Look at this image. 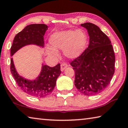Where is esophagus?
Segmentation results:
<instances>
[{
	"label": "esophagus",
	"mask_w": 128,
	"mask_h": 128,
	"mask_svg": "<svg viewBox=\"0 0 128 128\" xmlns=\"http://www.w3.org/2000/svg\"><path fill=\"white\" fill-rule=\"evenodd\" d=\"M67 66H68V64H67L66 62H62V63L61 64L60 69H61V70L62 72V71H64V69H66V68Z\"/></svg>",
	"instance_id": "1"
}]
</instances>
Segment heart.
Instances as JSON below:
<instances>
[{"label":"heart","mask_w":128,"mask_h":128,"mask_svg":"<svg viewBox=\"0 0 128 128\" xmlns=\"http://www.w3.org/2000/svg\"><path fill=\"white\" fill-rule=\"evenodd\" d=\"M86 37L81 30H64L54 33L50 39L52 47H47L49 55H58L57 50H62L64 55L68 58H75L80 55L85 46Z\"/></svg>","instance_id":"b5f03b06"}]
</instances>
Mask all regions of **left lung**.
Segmentation results:
<instances>
[{"instance_id": "left-lung-1", "label": "left lung", "mask_w": 128, "mask_h": 128, "mask_svg": "<svg viewBox=\"0 0 128 128\" xmlns=\"http://www.w3.org/2000/svg\"><path fill=\"white\" fill-rule=\"evenodd\" d=\"M81 26L88 30L89 44L70 64L78 91L89 96L101 92L109 85L114 73L115 56L111 40L98 26L90 22Z\"/></svg>"}]
</instances>
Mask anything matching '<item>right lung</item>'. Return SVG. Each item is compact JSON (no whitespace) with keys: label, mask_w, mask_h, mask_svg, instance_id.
<instances>
[{"label":"right lung","mask_w":128,"mask_h":128,"mask_svg":"<svg viewBox=\"0 0 128 128\" xmlns=\"http://www.w3.org/2000/svg\"><path fill=\"white\" fill-rule=\"evenodd\" d=\"M47 29V26L43 24L28 25L14 36L10 48V55L12 56L18 50L27 44H34L43 47V36ZM10 69L19 88L30 96L38 98H44L52 92L56 80L61 73L60 64L54 67L44 65L42 66L40 76L36 80H26L17 73L12 58L10 60Z\"/></svg>","instance_id":"add662e5"}]
</instances>
